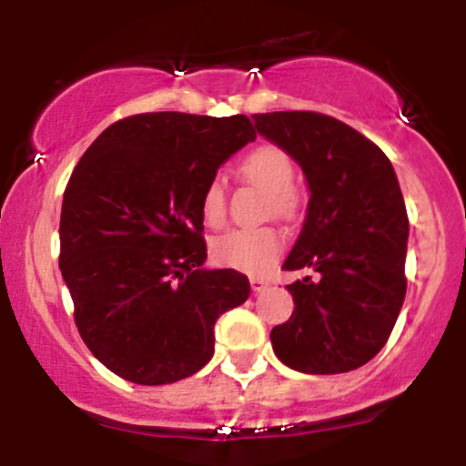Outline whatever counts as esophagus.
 <instances>
[{
  "label": "esophagus",
  "instance_id": "obj_1",
  "mask_svg": "<svg viewBox=\"0 0 466 466\" xmlns=\"http://www.w3.org/2000/svg\"><path fill=\"white\" fill-rule=\"evenodd\" d=\"M249 285H251V291H254V293H260V291H265L267 287H269V282L263 280V278H251Z\"/></svg>",
  "mask_w": 466,
  "mask_h": 466
}]
</instances>
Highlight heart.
Here are the masks:
<instances>
[{
    "mask_svg": "<svg viewBox=\"0 0 466 466\" xmlns=\"http://www.w3.org/2000/svg\"><path fill=\"white\" fill-rule=\"evenodd\" d=\"M240 177L269 195V210L280 218H293L300 210V197L293 190L296 168L291 157L274 144L254 148L238 166ZM201 217L210 228L226 221V184L212 177L201 192ZM285 240L276 228L229 229L212 240L210 254L217 265L245 274H260L280 256Z\"/></svg>",
    "mask_w": 466,
    "mask_h": 466,
    "instance_id": "1",
    "label": "heart"
}]
</instances>
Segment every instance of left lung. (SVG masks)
I'll list each match as a JSON object with an SVG mask.
<instances>
[{
  "label": "left lung",
  "mask_w": 466,
  "mask_h": 466,
  "mask_svg": "<svg viewBox=\"0 0 466 466\" xmlns=\"http://www.w3.org/2000/svg\"><path fill=\"white\" fill-rule=\"evenodd\" d=\"M256 131L300 164L311 199L282 269H311L287 285L291 318L271 329L285 366L337 374L386 346L405 300L410 221L386 153L337 117L256 114Z\"/></svg>",
  "instance_id": "8db88e82"
}]
</instances>
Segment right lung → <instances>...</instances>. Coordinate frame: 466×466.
<instances>
[{
    "label": "right lung",
    "instance_id": "obj_1",
    "mask_svg": "<svg viewBox=\"0 0 466 466\" xmlns=\"http://www.w3.org/2000/svg\"><path fill=\"white\" fill-rule=\"evenodd\" d=\"M254 140L248 116L137 114L106 127L74 168L58 267L80 337L117 377L164 386L201 370L218 315L249 298L248 276L203 267L199 203Z\"/></svg>",
    "mask_w": 466,
    "mask_h": 466
}]
</instances>
